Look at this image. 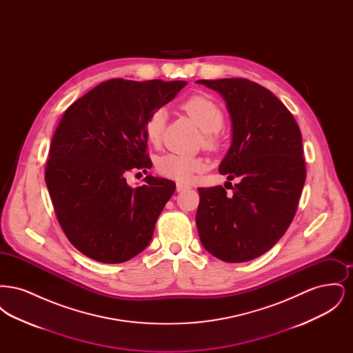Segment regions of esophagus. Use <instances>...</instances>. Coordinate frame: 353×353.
Returning <instances> with one entry per match:
<instances>
[{
    "label": "esophagus",
    "mask_w": 353,
    "mask_h": 353,
    "mask_svg": "<svg viewBox=\"0 0 353 353\" xmlns=\"http://www.w3.org/2000/svg\"><path fill=\"white\" fill-rule=\"evenodd\" d=\"M176 189H177V192H184V190H188V189H189V186L186 184H183V183H177V185H176Z\"/></svg>",
    "instance_id": "obj_1"
}]
</instances>
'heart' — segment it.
I'll use <instances>...</instances> for the list:
<instances>
[{"label": "heart", "instance_id": "obj_1", "mask_svg": "<svg viewBox=\"0 0 353 353\" xmlns=\"http://www.w3.org/2000/svg\"><path fill=\"white\" fill-rule=\"evenodd\" d=\"M183 108L193 119L202 131L205 132V141L208 144H214L216 134L223 125V111L213 99L205 95H193L183 103ZM167 121V111L163 107L152 111L144 123V134L148 143L159 144ZM208 161L197 156H185L179 153H167L161 156L156 168L160 174L176 180L179 183H189L194 174L206 168Z\"/></svg>", "mask_w": 353, "mask_h": 353}]
</instances>
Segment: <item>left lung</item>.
<instances>
[{
    "mask_svg": "<svg viewBox=\"0 0 353 353\" xmlns=\"http://www.w3.org/2000/svg\"><path fill=\"white\" fill-rule=\"evenodd\" d=\"M197 83L226 103L233 134L219 172L241 180L232 196L221 185L199 188V235L221 261L248 262L269 252L294 219L305 181L302 134L285 104L261 84L243 78Z\"/></svg>",
    "mask_w": 353,
    "mask_h": 353,
    "instance_id": "obj_1",
    "label": "left lung"
}]
</instances>
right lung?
I'll return each instance as SVG.
<instances>
[{
  "label": "right lung",
  "mask_w": 353,
  "mask_h": 353,
  "mask_svg": "<svg viewBox=\"0 0 353 353\" xmlns=\"http://www.w3.org/2000/svg\"><path fill=\"white\" fill-rule=\"evenodd\" d=\"M184 81L111 79L74 101L51 140L45 180L58 222L85 256L121 263L151 242L176 184L148 174L131 188L125 174L152 167L144 123Z\"/></svg>",
  "instance_id": "add662e5"
}]
</instances>
